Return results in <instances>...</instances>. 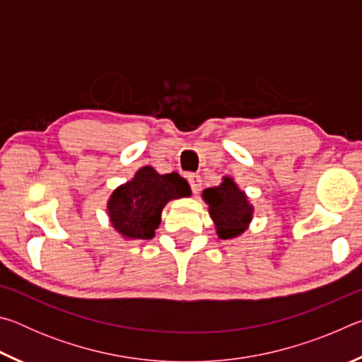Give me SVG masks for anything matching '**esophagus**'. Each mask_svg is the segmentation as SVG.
<instances>
[{
    "mask_svg": "<svg viewBox=\"0 0 362 362\" xmlns=\"http://www.w3.org/2000/svg\"><path fill=\"white\" fill-rule=\"evenodd\" d=\"M187 179H188L189 187H192V189H193V193H199L201 182H203V180H201V175H198V174H188Z\"/></svg>",
    "mask_w": 362,
    "mask_h": 362,
    "instance_id": "obj_1",
    "label": "esophagus"
}]
</instances>
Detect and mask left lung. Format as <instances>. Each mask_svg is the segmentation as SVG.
Listing matches in <instances>:
<instances>
[{
  "label": "left lung",
  "mask_w": 362,
  "mask_h": 362,
  "mask_svg": "<svg viewBox=\"0 0 362 362\" xmlns=\"http://www.w3.org/2000/svg\"><path fill=\"white\" fill-rule=\"evenodd\" d=\"M203 199L209 204V214L220 240H233L247 230L254 207L231 177H223L218 187L206 188Z\"/></svg>",
  "instance_id": "1"
}]
</instances>
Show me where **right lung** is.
<instances>
[{
	"instance_id": "right-lung-1",
	"label": "right lung",
	"mask_w": 362,
	"mask_h": 362,
	"mask_svg": "<svg viewBox=\"0 0 362 362\" xmlns=\"http://www.w3.org/2000/svg\"><path fill=\"white\" fill-rule=\"evenodd\" d=\"M189 194L188 182L177 173L161 175L151 166H144L110 196V222L126 240H151L161 223L163 207L170 199Z\"/></svg>"
}]
</instances>
